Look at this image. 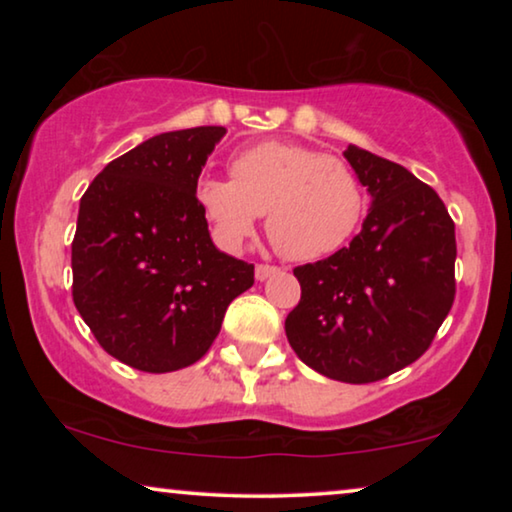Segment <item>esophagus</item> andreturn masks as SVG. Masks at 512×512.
Masks as SVG:
<instances>
[{
  "label": "esophagus",
  "mask_w": 512,
  "mask_h": 512,
  "mask_svg": "<svg viewBox=\"0 0 512 512\" xmlns=\"http://www.w3.org/2000/svg\"><path fill=\"white\" fill-rule=\"evenodd\" d=\"M275 272H279V268H275V265H256V279L258 282H265V279L275 275Z\"/></svg>",
  "instance_id": "34e87169"
}]
</instances>
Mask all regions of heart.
<instances>
[{"mask_svg":"<svg viewBox=\"0 0 512 512\" xmlns=\"http://www.w3.org/2000/svg\"><path fill=\"white\" fill-rule=\"evenodd\" d=\"M230 177H205L195 195L214 237L235 251L268 212V235L291 261H317L352 240L363 216L356 174L338 158L300 144L263 142L237 153Z\"/></svg>","mask_w":512,"mask_h":512,"instance_id":"1","label":"heart"}]
</instances>
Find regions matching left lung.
Returning <instances> with one entry per match:
<instances>
[{
	"label": "left lung",
	"instance_id": "8db88e82",
	"mask_svg": "<svg viewBox=\"0 0 512 512\" xmlns=\"http://www.w3.org/2000/svg\"><path fill=\"white\" fill-rule=\"evenodd\" d=\"M345 158L373 198L370 212L349 247L293 270L300 303L284 328L312 370L368 384L431 347L457 291V240L438 193L403 165L359 146Z\"/></svg>",
	"mask_w": 512,
	"mask_h": 512
}]
</instances>
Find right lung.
<instances>
[{"instance_id":"obj_1","label":"right lung","mask_w":512,"mask_h":512,"mask_svg":"<svg viewBox=\"0 0 512 512\" xmlns=\"http://www.w3.org/2000/svg\"><path fill=\"white\" fill-rule=\"evenodd\" d=\"M221 125L163 132L111 160L83 193L72 298L104 352L144 373L207 354L254 265L214 247L195 195Z\"/></svg>"}]
</instances>
